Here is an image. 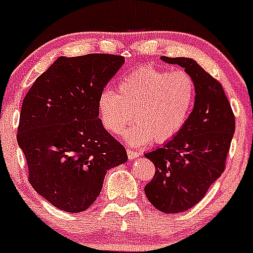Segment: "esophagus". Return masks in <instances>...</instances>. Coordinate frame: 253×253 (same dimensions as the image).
<instances>
[{"label": "esophagus", "instance_id": "34e87169", "mask_svg": "<svg viewBox=\"0 0 253 253\" xmlns=\"http://www.w3.org/2000/svg\"><path fill=\"white\" fill-rule=\"evenodd\" d=\"M126 154H127V158H129L130 160L134 159V158H137V157L140 156V153H138V152L131 151V149H126Z\"/></svg>", "mask_w": 253, "mask_h": 253}]
</instances>
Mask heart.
I'll list each match as a JSON object with an SVG mask.
<instances>
[{"mask_svg":"<svg viewBox=\"0 0 253 253\" xmlns=\"http://www.w3.org/2000/svg\"><path fill=\"white\" fill-rule=\"evenodd\" d=\"M118 90L117 94L105 89L100 94V116L113 135L123 134L134 117L137 126L126 136L134 147L173 140L188 122L197 97V86L188 72H171L152 65L127 73Z\"/></svg>","mask_w":253,"mask_h":253,"instance_id":"b5f03b06","label":"heart"}]
</instances>
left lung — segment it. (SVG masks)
<instances>
[{
  "label": "left lung",
  "instance_id": "obj_1",
  "mask_svg": "<svg viewBox=\"0 0 253 253\" xmlns=\"http://www.w3.org/2000/svg\"><path fill=\"white\" fill-rule=\"evenodd\" d=\"M183 67L197 86L194 108L180 134L145 154L156 167L146 197L165 213L193 208L224 171L235 131V117L221 83L193 59L162 56Z\"/></svg>",
  "mask_w": 253,
  "mask_h": 253
}]
</instances>
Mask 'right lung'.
I'll use <instances>...</instances> for the list:
<instances>
[{"label":"right lung","mask_w":253,"mask_h":253,"mask_svg":"<svg viewBox=\"0 0 253 253\" xmlns=\"http://www.w3.org/2000/svg\"><path fill=\"white\" fill-rule=\"evenodd\" d=\"M123 64V56L112 54L60 56L21 105L17 141L29 181L62 211L86 210L101 192L106 171L127 160L99 118L100 94Z\"/></svg>","instance_id":"add662e5"}]
</instances>
